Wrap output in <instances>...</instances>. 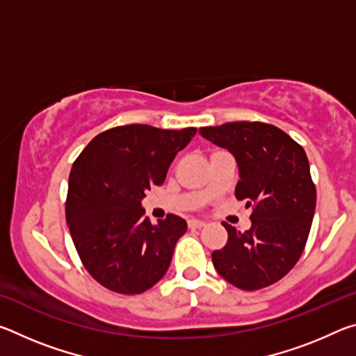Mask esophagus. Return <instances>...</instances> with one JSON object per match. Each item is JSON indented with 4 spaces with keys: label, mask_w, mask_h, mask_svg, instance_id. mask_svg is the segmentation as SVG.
<instances>
[{
    "label": "esophagus",
    "mask_w": 356,
    "mask_h": 356,
    "mask_svg": "<svg viewBox=\"0 0 356 356\" xmlns=\"http://www.w3.org/2000/svg\"><path fill=\"white\" fill-rule=\"evenodd\" d=\"M204 226H206V222H204V221H197V220L188 221V227H190V229H201V227H204Z\"/></svg>",
    "instance_id": "obj_1"
}]
</instances>
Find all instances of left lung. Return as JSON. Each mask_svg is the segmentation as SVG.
<instances>
[{
  "label": "left lung",
  "instance_id": "1",
  "mask_svg": "<svg viewBox=\"0 0 356 356\" xmlns=\"http://www.w3.org/2000/svg\"><path fill=\"white\" fill-rule=\"evenodd\" d=\"M200 134L236 156V197L252 207L248 231L222 222L227 243L212 252L213 267L243 291L273 284L298 262L314 216L316 185L305 149L264 122H227Z\"/></svg>",
  "mask_w": 356,
  "mask_h": 356
}]
</instances>
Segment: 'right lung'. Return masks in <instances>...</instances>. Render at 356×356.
Listing matches in <instances>:
<instances>
[{"label": "right lung", "instance_id": "obj_1", "mask_svg": "<svg viewBox=\"0 0 356 356\" xmlns=\"http://www.w3.org/2000/svg\"><path fill=\"white\" fill-rule=\"evenodd\" d=\"M196 130L120 125L102 131L74 161L65 220L84 268L99 284L136 295L168 272L186 221L168 213L152 225L141 200L165 182L174 156Z\"/></svg>", "mask_w": 356, "mask_h": 356}]
</instances>
